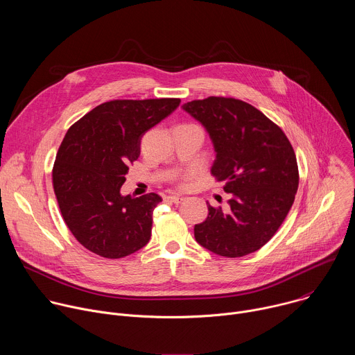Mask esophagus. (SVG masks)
<instances>
[{
	"instance_id": "obj_1",
	"label": "esophagus",
	"mask_w": 355,
	"mask_h": 355,
	"mask_svg": "<svg viewBox=\"0 0 355 355\" xmlns=\"http://www.w3.org/2000/svg\"><path fill=\"white\" fill-rule=\"evenodd\" d=\"M182 199H184V198L180 196V195H168V196H167V200L174 202V204H180V202H181Z\"/></svg>"
}]
</instances>
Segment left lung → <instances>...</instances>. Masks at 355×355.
I'll return each mask as SVG.
<instances>
[{
  "label": "left lung",
  "instance_id": "left-lung-1",
  "mask_svg": "<svg viewBox=\"0 0 355 355\" xmlns=\"http://www.w3.org/2000/svg\"><path fill=\"white\" fill-rule=\"evenodd\" d=\"M184 110L207 128L216 151L212 175L230 193L226 211L208 205V218L193 227L196 241L229 259L257 251L277 233L295 200L299 170L291 141L241 99L208 96Z\"/></svg>",
  "mask_w": 355,
  "mask_h": 355
}]
</instances>
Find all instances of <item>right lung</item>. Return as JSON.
<instances>
[{"mask_svg": "<svg viewBox=\"0 0 355 355\" xmlns=\"http://www.w3.org/2000/svg\"><path fill=\"white\" fill-rule=\"evenodd\" d=\"M181 103L180 98L114 99L95 107L67 130L52 170L62 216L87 250L122 259L144 247L162 196L121 195L141 136Z\"/></svg>", "mask_w": 355, "mask_h": 355, "instance_id": "obj_1", "label": "right lung"}]
</instances>
